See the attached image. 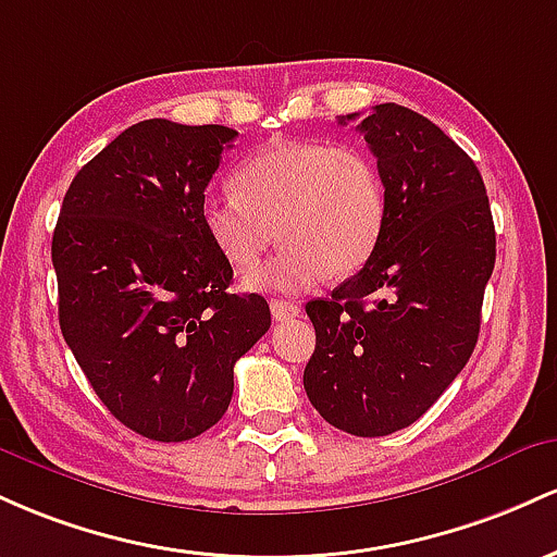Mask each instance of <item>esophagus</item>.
Listing matches in <instances>:
<instances>
[{
	"label": "esophagus",
	"mask_w": 557,
	"mask_h": 557,
	"mask_svg": "<svg viewBox=\"0 0 557 557\" xmlns=\"http://www.w3.org/2000/svg\"><path fill=\"white\" fill-rule=\"evenodd\" d=\"M271 312L276 321H289V318L299 315V305L286 302V299H271Z\"/></svg>",
	"instance_id": "1"
}]
</instances>
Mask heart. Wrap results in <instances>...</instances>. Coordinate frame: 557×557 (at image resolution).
<instances>
[{
	"instance_id": "b5f03b06",
	"label": "heart",
	"mask_w": 557,
	"mask_h": 557,
	"mask_svg": "<svg viewBox=\"0 0 557 557\" xmlns=\"http://www.w3.org/2000/svg\"><path fill=\"white\" fill-rule=\"evenodd\" d=\"M234 195L202 199L205 234L236 271L278 236L284 247L245 278L247 289L305 292L331 271L358 273L376 252L386 189L376 162L349 144L273 141L236 165Z\"/></svg>"
}]
</instances>
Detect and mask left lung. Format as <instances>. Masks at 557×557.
<instances>
[{"instance_id":"obj_1","label":"left lung","mask_w":557,"mask_h":557,"mask_svg":"<svg viewBox=\"0 0 557 557\" xmlns=\"http://www.w3.org/2000/svg\"><path fill=\"white\" fill-rule=\"evenodd\" d=\"M358 131L384 181L386 223L360 273L305 305L315 352L302 381L331 426L386 436L426 413L471 358L495 223L476 162L429 117L386 102Z\"/></svg>"}]
</instances>
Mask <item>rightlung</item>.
<instances>
[{
  "label": "right lung",
  "instance_id": "1",
  "mask_svg": "<svg viewBox=\"0 0 557 557\" xmlns=\"http://www.w3.org/2000/svg\"><path fill=\"white\" fill-rule=\"evenodd\" d=\"M236 136L136 123L76 173L54 226L62 336L104 408L154 442L215 426L236 360L271 329L265 299L226 292L234 271L199 215Z\"/></svg>",
  "mask_w": 557,
  "mask_h": 557
}]
</instances>
